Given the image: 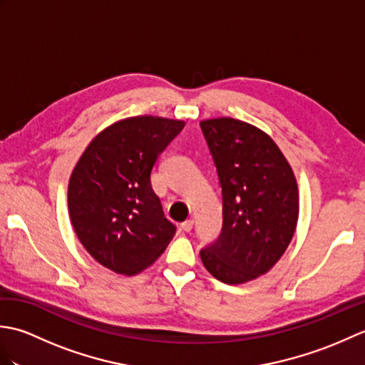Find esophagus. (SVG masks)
Here are the masks:
<instances>
[{"label":"esophagus","instance_id":"obj_1","mask_svg":"<svg viewBox=\"0 0 365 365\" xmlns=\"http://www.w3.org/2000/svg\"><path fill=\"white\" fill-rule=\"evenodd\" d=\"M192 226H195V221H192V220H187L185 222H182V230H185V232H191Z\"/></svg>","mask_w":365,"mask_h":365}]
</instances>
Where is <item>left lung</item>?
Segmentation results:
<instances>
[{"instance_id":"obj_1","label":"left lung","mask_w":365,"mask_h":365,"mask_svg":"<svg viewBox=\"0 0 365 365\" xmlns=\"http://www.w3.org/2000/svg\"><path fill=\"white\" fill-rule=\"evenodd\" d=\"M200 128L222 192L221 234L200 259L224 284L252 281L273 268L292 242L297 178L273 139L251 123L220 118L202 120Z\"/></svg>"}]
</instances>
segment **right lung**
<instances>
[{"label":"right lung","instance_id":"obj_1","mask_svg":"<svg viewBox=\"0 0 365 365\" xmlns=\"http://www.w3.org/2000/svg\"><path fill=\"white\" fill-rule=\"evenodd\" d=\"M183 127V120L138 115L105 128L83 152L68 182V213L100 265L136 274L173 240L175 226L165 218L150 174Z\"/></svg>","mask_w":365,"mask_h":365}]
</instances>
